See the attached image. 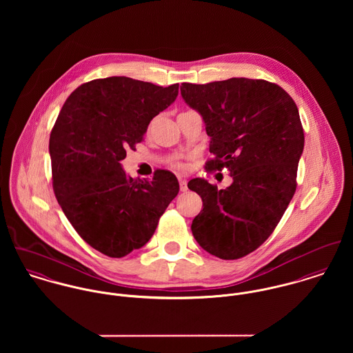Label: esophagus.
<instances>
[{
  "mask_svg": "<svg viewBox=\"0 0 353 353\" xmlns=\"http://www.w3.org/2000/svg\"><path fill=\"white\" fill-rule=\"evenodd\" d=\"M179 189H181V192H186L188 190V182H186V179H179Z\"/></svg>",
  "mask_w": 353,
  "mask_h": 353,
  "instance_id": "34e87169",
  "label": "esophagus"
}]
</instances>
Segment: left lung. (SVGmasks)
Listing matches in <instances>:
<instances>
[{
	"instance_id": "left-lung-1",
	"label": "left lung",
	"mask_w": 353,
	"mask_h": 353,
	"mask_svg": "<svg viewBox=\"0 0 353 353\" xmlns=\"http://www.w3.org/2000/svg\"><path fill=\"white\" fill-rule=\"evenodd\" d=\"M185 101L202 115L213 159L206 171H230L224 190L202 178L188 188L202 200L192 232L205 252L238 259L274 231L296 190L304 147L299 110L277 84L228 79L181 85Z\"/></svg>"
}]
</instances>
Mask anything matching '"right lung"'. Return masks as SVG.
<instances>
[{"instance_id":"1","label":"right lung","mask_w":353,"mask_h":353,"mask_svg":"<svg viewBox=\"0 0 353 353\" xmlns=\"http://www.w3.org/2000/svg\"><path fill=\"white\" fill-rule=\"evenodd\" d=\"M178 88L123 76L97 79L70 94L52 126L55 199L77 234L107 256L143 248L179 192L167 170L143 181L121 165L126 150L143 141L152 118L176 99Z\"/></svg>"}]
</instances>
